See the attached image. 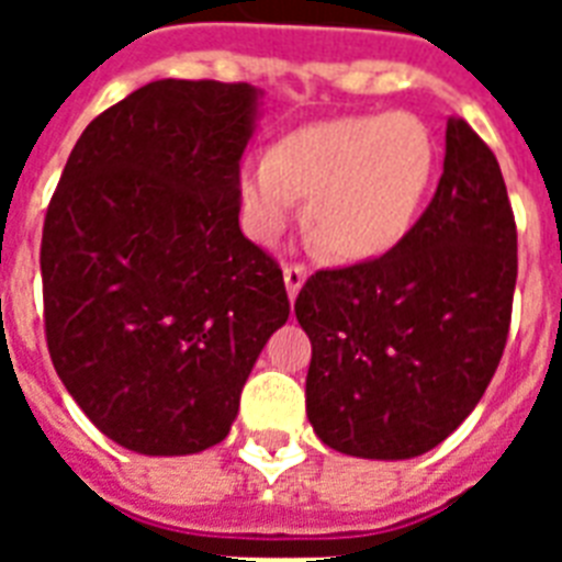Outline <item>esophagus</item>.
<instances>
[{
  "mask_svg": "<svg viewBox=\"0 0 562 562\" xmlns=\"http://www.w3.org/2000/svg\"><path fill=\"white\" fill-rule=\"evenodd\" d=\"M282 277H285V291H289V297L294 300L303 289V282H306V268L303 265H285L282 268Z\"/></svg>",
  "mask_w": 562,
  "mask_h": 562,
  "instance_id": "1",
  "label": "esophagus"
}]
</instances>
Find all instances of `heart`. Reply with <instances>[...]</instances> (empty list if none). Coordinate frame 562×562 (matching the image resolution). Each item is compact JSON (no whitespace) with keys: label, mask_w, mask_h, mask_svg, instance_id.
I'll return each instance as SVG.
<instances>
[{"label":"heart","mask_w":562,"mask_h":562,"mask_svg":"<svg viewBox=\"0 0 562 562\" xmlns=\"http://www.w3.org/2000/svg\"><path fill=\"white\" fill-rule=\"evenodd\" d=\"M435 169V134L414 113L329 119L241 162V218L256 241H273L303 194L317 245L341 262H364L408 236Z\"/></svg>","instance_id":"1"}]
</instances>
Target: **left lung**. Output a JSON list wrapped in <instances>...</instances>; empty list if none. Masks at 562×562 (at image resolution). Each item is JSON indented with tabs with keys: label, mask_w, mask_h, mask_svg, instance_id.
Masks as SVG:
<instances>
[{
	"label": "left lung",
	"mask_w": 562,
	"mask_h": 562,
	"mask_svg": "<svg viewBox=\"0 0 562 562\" xmlns=\"http://www.w3.org/2000/svg\"><path fill=\"white\" fill-rule=\"evenodd\" d=\"M516 289V221L496 154L446 125L437 192L379 259L317 271L294 315L312 341L306 414L329 449L405 461L470 417L496 373Z\"/></svg>",
	"instance_id": "left-lung-1"
}]
</instances>
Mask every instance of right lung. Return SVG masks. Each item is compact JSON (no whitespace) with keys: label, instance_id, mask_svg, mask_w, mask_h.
<instances>
[{"label":"right lung","instance_id":"right-lung-1","mask_svg":"<svg viewBox=\"0 0 562 562\" xmlns=\"http://www.w3.org/2000/svg\"><path fill=\"white\" fill-rule=\"evenodd\" d=\"M250 83L151 81L75 143L43 224V321L60 382L139 454L221 443L289 321L280 265L238 227Z\"/></svg>","mask_w":562,"mask_h":562}]
</instances>
